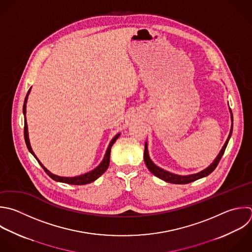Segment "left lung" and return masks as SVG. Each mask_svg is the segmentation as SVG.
Masks as SVG:
<instances>
[{
	"label": "left lung",
	"mask_w": 252,
	"mask_h": 252,
	"mask_svg": "<svg viewBox=\"0 0 252 252\" xmlns=\"http://www.w3.org/2000/svg\"><path fill=\"white\" fill-rule=\"evenodd\" d=\"M229 112H230V119H231V122H232V113H231V110L229 108ZM231 133H232V123H231V126H230V131H229V134H228V137L225 141V143L223 144L222 148L220 149L219 155L216 157V158L213 160V162L207 166L205 169L197 172V173H192V174H187V175H179V174H175V173H172L170 171H167L159 166H158L157 164L154 163V161L151 159L150 156H149V150H148V142L146 141L145 143V152H144V160H145V163L147 165V167L149 168V170L154 174L156 175L157 177L164 180L165 182H168V183H173V184H187V183H190V182H193L197 179H200L202 177H205L207 175H209L218 165L220 159L221 158L223 153H224V150L227 146V143L229 141V138L231 136Z\"/></svg>",
	"instance_id": "left-lung-1"
}]
</instances>
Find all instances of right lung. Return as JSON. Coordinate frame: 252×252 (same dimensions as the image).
<instances>
[{"label": "right lung", "instance_id": "1", "mask_svg": "<svg viewBox=\"0 0 252 252\" xmlns=\"http://www.w3.org/2000/svg\"><path fill=\"white\" fill-rule=\"evenodd\" d=\"M32 91V88L30 89L27 96H26V99H25V103H24V108H23V111H24V115H25V140H26V144H27V147L29 149V151L32 154V156L37 159V161L39 162V164L43 167V169L45 170V172L54 180L58 181V182H63V183H68V184H73V185H84V184H88V183H91V182H94V180H96L100 175H102L106 169L108 168L109 166V162H110V152H111V148L113 146V144L116 142V140L119 138L120 136V133H118L117 135H115L113 137V139L110 141L109 145H108V148L106 150V153L104 155V158L103 159L101 160V162L95 167L94 168L93 170L87 172V173H84V174H81V175H77V176H73V177H66V176H59V175H56L54 173H52L51 171H49L42 163L41 161L37 158V157L35 156V154L33 153L32 149V146H31V142H30V138H29V127H28V122H27V102H28V98H29V94Z\"/></svg>", "mask_w": 252, "mask_h": 252}]
</instances>
